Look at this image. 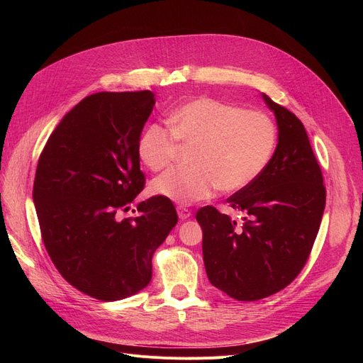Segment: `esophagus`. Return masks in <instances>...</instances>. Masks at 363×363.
Segmentation results:
<instances>
[{"instance_id":"esophagus-1","label":"esophagus","mask_w":363,"mask_h":363,"mask_svg":"<svg viewBox=\"0 0 363 363\" xmlns=\"http://www.w3.org/2000/svg\"><path fill=\"white\" fill-rule=\"evenodd\" d=\"M177 212H179V218L182 219V221H183V219H188V218L192 216V211L188 207L180 206V207H177Z\"/></svg>"}]
</instances>
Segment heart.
Instances as JSON below:
<instances>
[{"label": "heart", "mask_w": 363, "mask_h": 363, "mask_svg": "<svg viewBox=\"0 0 363 363\" xmlns=\"http://www.w3.org/2000/svg\"><path fill=\"white\" fill-rule=\"evenodd\" d=\"M169 123L171 128L148 125L138 151L145 167L159 171L177 155L179 142L195 145L192 167L169 168L151 184L156 195L179 204L206 200L218 188H247L267 169L279 140L277 125L267 113L207 96L182 104Z\"/></svg>", "instance_id": "b5f03b06"}]
</instances>
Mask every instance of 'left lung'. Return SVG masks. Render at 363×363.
<instances>
[{
    "label": "left lung",
    "mask_w": 363,
    "mask_h": 363,
    "mask_svg": "<svg viewBox=\"0 0 363 363\" xmlns=\"http://www.w3.org/2000/svg\"><path fill=\"white\" fill-rule=\"evenodd\" d=\"M277 119L279 144L257 180L228 196L244 224L204 206L203 259L215 288L239 301H256L286 288L312 251L325 207L323 172L301 121L262 94Z\"/></svg>",
    "instance_id": "obj_1"
}]
</instances>
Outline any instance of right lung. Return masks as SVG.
Masks as SVG:
<instances>
[{
  "label": "right lung",
  "instance_id": "add662e5",
  "mask_svg": "<svg viewBox=\"0 0 363 363\" xmlns=\"http://www.w3.org/2000/svg\"><path fill=\"white\" fill-rule=\"evenodd\" d=\"M155 104L151 91L86 96L38 162L33 201L48 256L65 280L96 300L144 289L152 255L179 221L160 195L139 203L135 218L116 219L144 189L138 145Z\"/></svg>",
  "mask_w": 363,
  "mask_h": 363
}]
</instances>
